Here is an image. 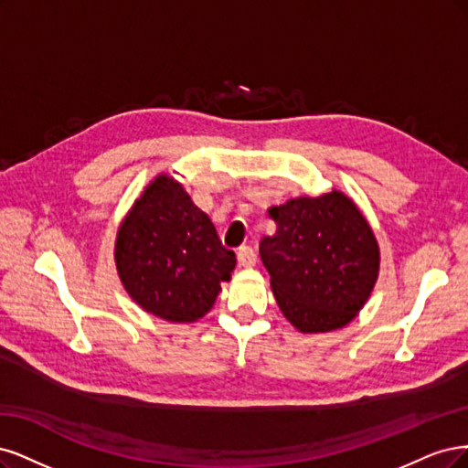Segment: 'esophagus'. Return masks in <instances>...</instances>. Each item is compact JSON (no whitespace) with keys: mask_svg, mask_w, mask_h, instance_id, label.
I'll return each instance as SVG.
<instances>
[{"mask_svg":"<svg viewBox=\"0 0 468 468\" xmlns=\"http://www.w3.org/2000/svg\"><path fill=\"white\" fill-rule=\"evenodd\" d=\"M237 261L240 266H254L256 264V252L252 247L243 245L237 250Z\"/></svg>","mask_w":468,"mask_h":468,"instance_id":"obj_1","label":"esophagus"}]
</instances>
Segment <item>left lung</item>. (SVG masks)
Returning <instances> with one entry per match:
<instances>
[{
    "label": "left lung",
    "instance_id": "8db88e82",
    "mask_svg": "<svg viewBox=\"0 0 468 468\" xmlns=\"http://www.w3.org/2000/svg\"><path fill=\"white\" fill-rule=\"evenodd\" d=\"M278 225L261 259L282 313L301 333L348 324L379 274V247L356 204L338 190L268 209Z\"/></svg>",
    "mask_w": 468,
    "mask_h": 468
}]
</instances>
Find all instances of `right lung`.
Returning a JSON list of instances; mask_svg holds the SVG:
<instances>
[{
	"label": "right lung",
	"mask_w": 468,
	"mask_h": 468,
	"mask_svg": "<svg viewBox=\"0 0 468 468\" xmlns=\"http://www.w3.org/2000/svg\"><path fill=\"white\" fill-rule=\"evenodd\" d=\"M116 266L130 297L165 321H196L229 280L235 252L176 180L157 176L122 221Z\"/></svg>",
	"instance_id": "right-lung-1"
}]
</instances>
